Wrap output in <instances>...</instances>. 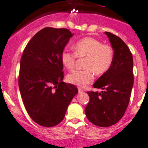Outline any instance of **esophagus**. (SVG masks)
<instances>
[{
	"mask_svg": "<svg viewBox=\"0 0 148 148\" xmlns=\"http://www.w3.org/2000/svg\"><path fill=\"white\" fill-rule=\"evenodd\" d=\"M78 91H79V93L82 92H83V89H82V88H80V87H78Z\"/></svg>",
	"mask_w": 148,
	"mask_h": 148,
	"instance_id": "esophagus-1",
	"label": "esophagus"
}]
</instances>
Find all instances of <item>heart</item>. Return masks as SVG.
I'll list each match as a JSON object with an SVG mask.
<instances>
[{
	"label": "heart",
	"mask_w": 148,
	"mask_h": 148,
	"mask_svg": "<svg viewBox=\"0 0 148 148\" xmlns=\"http://www.w3.org/2000/svg\"><path fill=\"white\" fill-rule=\"evenodd\" d=\"M74 52L64 49L61 60L64 67L73 69L77 58H85L83 70H75L67 75L68 82L84 87L93 80L94 73L102 75L108 72L114 61V52L110 45L92 37L82 38L73 46Z\"/></svg>",
	"instance_id": "obj_1"
}]
</instances>
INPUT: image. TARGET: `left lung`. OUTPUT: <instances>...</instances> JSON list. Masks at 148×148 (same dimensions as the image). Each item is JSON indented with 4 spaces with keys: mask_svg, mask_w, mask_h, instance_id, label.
<instances>
[{
    "mask_svg": "<svg viewBox=\"0 0 148 148\" xmlns=\"http://www.w3.org/2000/svg\"><path fill=\"white\" fill-rule=\"evenodd\" d=\"M114 49V61L108 72L93 87L101 92L89 91V102L85 108L87 119L98 127L113 125L123 117L130 100L134 84L133 56L126 43L118 36L105 32Z\"/></svg>",
    "mask_w": 148,
    "mask_h": 148,
    "instance_id": "8db88e82",
    "label": "left lung"
}]
</instances>
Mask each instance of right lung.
I'll list each match as a JSON object with an SVG mask.
<instances>
[{
  "instance_id": "1",
  "label": "right lung",
  "mask_w": 148,
  "mask_h": 148,
  "mask_svg": "<svg viewBox=\"0 0 148 148\" xmlns=\"http://www.w3.org/2000/svg\"><path fill=\"white\" fill-rule=\"evenodd\" d=\"M72 36L67 29L44 28L30 40L21 57L18 81L23 103L31 118L42 127L60 123L78 92L74 84L62 82L61 54Z\"/></svg>"
}]
</instances>
